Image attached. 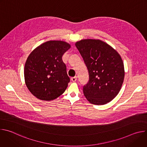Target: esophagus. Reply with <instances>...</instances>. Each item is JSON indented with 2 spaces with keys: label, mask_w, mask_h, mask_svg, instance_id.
<instances>
[{
  "label": "esophagus",
  "mask_w": 147,
  "mask_h": 147,
  "mask_svg": "<svg viewBox=\"0 0 147 147\" xmlns=\"http://www.w3.org/2000/svg\"><path fill=\"white\" fill-rule=\"evenodd\" d=\"M71 81H72L75 82V81L77 80V77H76V76H75V77H72V78H71Z\"/></svg>",
  "instance_id": "obj_1"
}]
</instances>
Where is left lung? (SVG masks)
I'll return each instance as SVG.
<instances>
[{"label": "left lung", "mask_w": 147, "mask_h": 147, "mask_svg": "<svg viewBox=\"0 0 147 147\" xmlns=\"http://www.w3.org/2000/svg\"><path fill=\"white\" fill-rule=\"evenodd\" d=\"M75 45L89 74V81L83 87L84 95L92 104L99 105L111 102L119 94L124 81V68L120 55L99 39H82Z\"/></svg>", "instance_id": "1"}]
</instances>
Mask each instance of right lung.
I'll use <instances>...</instances> for the list:
<instances>
[{
	"label": "right lung",
	"mask_w": 147,
	"mask_h": 147,
	"mask_svg": "<svg viewBox=\"0 0 147 147\" xmlns=\"http://www.w3.org/2000/svg\"><path fill=\"white\" fill-rule=\"evenodd\" d=\"M71 45L62 40H49L30 54L24 66L26 84L38 99L49 101L63 93L70 78L62 60Z\"/></svg>",
	"instance_id": "add662e5"
}]
</instances>
